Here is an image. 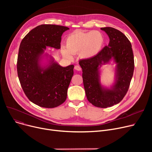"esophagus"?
Returning a JSON list of instances; mask_svg holds the SVG:
<instances>
[{"label": "esophagus", "instance_id": "1", "mask_svg": "<svg viewBox=\"0 0 152 152\" xmlns=\"http://www.w3.org/2000/svg\"><path fill=\"white\" fill-rule=\"evenodd\" d=\"M75 69L76 70H77V71H81V66H79V65H76V66H75Z\"/></svg>", "mask_w": 152, "mask_h": 152}]
</instances>
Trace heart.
I'll return each mask as SVG.
<instances>
[{
  "label": "heart",
  "instance_id": "b5f03b06",
  "mask_svg": "<svg viewBox=\"0 0 152 152\" xmlns=\"http://www.w3.org/2000/svg\"><path fill=\"white\" fill-rule=\"evenodd\" d=\"M104 44L105 37L99 31H77L67 37L66 47H62L61 53L68 58L73 57V54L79 53L81 58L88 60L96 56Z\"/></svg>",
  "mask_w": 152,
  "mask_h": 152
}]
</instances>
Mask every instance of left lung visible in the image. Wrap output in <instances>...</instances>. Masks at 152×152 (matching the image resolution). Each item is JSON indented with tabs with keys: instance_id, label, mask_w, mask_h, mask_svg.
Listing matches in <instances>:
<instances>
[{
	"instance_id": "8db88e82",
	"label": "left lung",
	"mask_w": 152,
	"mask_h": 152,
	"mask_svg": "<svg viewBox=\"0 0 152 152\" xmlns=\"http://www.w3.org/2000/svg\"><path fill=\"white\" fill-rule=\"evenodd\" d=\"M108 36L107 46L94 57L79 61L83 70L87 100L93 105L107 108L120 102L128 91L134 69L132 45L127 37L111 27L101 28ZM113 61L116 64L114 81L108 87L101 82V67Z\"/></svg>"
}]
</instances>
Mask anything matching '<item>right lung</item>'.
I'll return each instance as SVG.
<instances>
[{
  "label": "right lung",
  "instance_id": "right-lung-1",
  "mask_svg": "<svg viewBox=\"0 0 152 152\" xmlns=\"http://www.w3.org/2000/svg\"><path fill=\"white\" fill-rule=\"evenodd\" d=\"M68 29L60 25H41L31 30L21 42L18 78L28 99L39 107L55 108L66 99L74 65L63 67L45 51L46 47L60 49L61 36Z\"/></svg>",
  "mask_w": 152,
  "mask_h": 152
}]
</instances>
